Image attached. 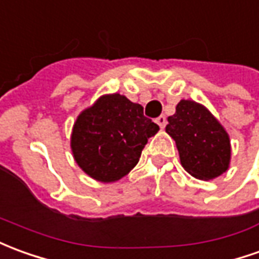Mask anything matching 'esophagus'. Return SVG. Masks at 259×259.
I'll return each mask as SVG.
<instances>
[{
  "label": "esophagus",
  "mask_w": 259,
  "mask_h": 259,
  "mask_svg": "<svg viewBox=\"0 0 259 259\" xmlns=\"http://www.w3.org/2000/svg\"><path fill=\"white\" fill-rule=\"evenodd\" d=\"M155 122H157V124L160 126V129H164V127H165V124H167V117L164 116V115H161V116H158L157 119H155Z\"/></svg>",
  "instance_id": "obj_1"
}]
</instances>
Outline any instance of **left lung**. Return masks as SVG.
Returning <instances> with one entry per match:
<instances>
[{
	"instance_id": "obj_1",
	"label": "left lung",
	"mask_w": 259,
	"mask_h": 259,
	"mask_svg": "<svg viewBox=\"0 0 259 259\" xmlns=\"http://www.w3.org/2000/svg\"><path fill=\"white\" fill-rule=\"evenodd\" d=\"M165 132L175 140L181 165L195 178L214 180L230 167V136L205 105L181 99Z\"/></svg>"
}]
</instances>
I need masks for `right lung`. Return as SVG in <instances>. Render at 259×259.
I'll return each instance as SVG.
<instances>
[{
  "label": "right lung",
  "instance_id": "add662e5",
  "mask_svg": "<svg viewBox=\"0 0 259 259\" xmlns=\"http://www.w3.org/2000/svg\"><path fill=\"white\" fill-rule=\"evenodd\" d=\"M158 130L144 116L142 105L117 92L105 94L77 116L70 147L88 177L111 184L136 167L148 139Z\"/></svg>",
  "mask_w": 259,
  "mask_h": 259
}]
</instances>
